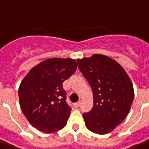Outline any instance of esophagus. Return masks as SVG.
Listing matches in <instances>:
<instances>
[{"label": "esophagus", "mask_w": 149, "mask_h": 149, "mask_svg": "<svg viewBox=\"0 0 149 149\" xmlns=\"http://www.w3.org/2000/svg\"><path fill=\"white\" fill-rule=\"evenodd\" d=\"M80 106H81V101H78L77 102V103H74V107L75 108H78Z\"/></svg>", "instance_id": "obj_1"}]
</instances>
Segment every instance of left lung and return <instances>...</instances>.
I'll return each instance as SVG.
<instances>
[{
    "label": "left lung",
    "mask_w": 149,
    "mask_h": 149,
    "mask_svg": "<svg viewBox=\"0 0 149 149\" xmlns=\"http://www.w3.org/2000/svg\"><path fill=\"white\" fill-rule=\"evenodd\" d=\"M93 91L94 106L84 113L88 129L94 133L110 132L125 120L134 98L133 86L120 64L103 55L77 61Z\"/></svg>",
    "instance_id": "left-lung-1"
}]
</instances>
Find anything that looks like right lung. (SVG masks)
Instances as JSON below:
<instances>
[{
	"label": "right lung",
	"mask_w": 149,
	"mask_h": 149,
	"mask_svg": "<svg viewBox=\"0 0 149 149\" xmlns=\"http://www.w3.org/2000/svg\"><path fill=\"white\" fill-rule=\"evenodd\" d=\"M76 69L75 60L53 58L33 68L23 78L18 91L19 104L33 127L52 133L65 126L72 108L62 84Z\"/></svg>",
	"instance_id": "obj_1"
}]
</instances>
